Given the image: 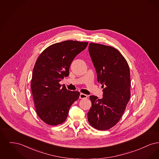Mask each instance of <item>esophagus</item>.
Masks as SVG:
<instances>
[{"label":"esophagus","mask_w":159,"mask_h":159,"mask_svg":"<svg viewBox=\"0 0 159 159\" xmlns=\"http://www.w3.org/2000/svg\"><path fill=\"white\" fill-rule=\"evenodd\" d=\"M79 98L80 99L87 98H88V95H86V94H84V93H81L80 94V97H79Z\"/></svg>","instance_id":"esophagus-1"}]
</instances>
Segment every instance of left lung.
Listing matches in <instances>:
<instances>
[{"instance_id":"8db88e82","label":"left lung","mask_w":159,"mask_h":159,"mask_svg":"<svg viewBox=\"0 0 159 159\" xmlns=\"http://www.w3.org/2000/svg\"><path fill=\"white\" fill-rule=\"evenodd\" d=\"M89 52L102 84L103 98L91 95L88 120L92 127L105 130L113 127L121 118L130 97L128 64L120 52L109 46L91 43Z\"/></svg>"}]
</instances>
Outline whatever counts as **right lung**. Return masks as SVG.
Wrapping results in <instances>:
<instances>
[{
	"label": "right lung",
	"instance_id": "1",
	"mask_svg": "<svg viewBox=\"0 0 159 159\" xmlns=\"http://www.w3.org/2000/svg\"><path fill=\"white\" fill-rule=\"evenodd\" d=\"M88 44L66 40L48 46L39 56L33 71L31 88L36 113L46 124L62 123L70 107L79 98V92L67 90L59 82L69 75L70 64Z\"/></svg>",
	"mask_w": 159,
	"mask_h": 159
}]
</instances>
